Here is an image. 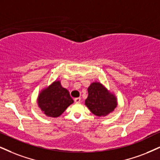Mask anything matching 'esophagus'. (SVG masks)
<instances>
[{
    "label": "esophagus",
    "instance_id": "esophagus-1",
    "mask_svg": "<svg viewBox=\"0 0 160 160\" xmlns=\"http://www.w3.org/2000/svg\"><path fill=\"white\" fill-rule=\"evenodd\" d=\"M74 102H76V103H80V102H81V98H74Z\"/></svg>",
    "mask_w": 160,
    "mask_h": 160
}]
</instances>
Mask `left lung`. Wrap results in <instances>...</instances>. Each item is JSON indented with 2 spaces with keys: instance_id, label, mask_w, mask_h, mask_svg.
Here are the masks:
<instances>
[{
  "instance_id": "8db88e82",
  "label": "left lung",
  "mask_w": 160,
  "mask_h": 160,
  "mask_svg": "<svg viewBox=\"0 0 160 160\" xmlns=\"http://www.w3.org/2000/svg\"><path fill=\"white\" fill-rule=\"evenodd\" d=\"M85 105L96 116H106L117 107V98L101 82H94L88 88Z\"/></svg>"
}]
</instances>
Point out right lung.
Instances as JSON below:
<instances>
[{
	"mask_svg": "<svg viewBox=\"0 0 160 160\" xmlns=\"http://www.w3.org/2000/svg\"><path fill=\"white\" fill-rule=\"evenodd\" d=\"M68 90L63 88L59 80H56L39 92L37 103L43 113L48 117L60 116L73 103Z\"/></svg>",
	"mask_w": 160,
	"mask_h": 160,
	"instance_id": "add662e5",
	"label": "right lung"
}]
</instances>
